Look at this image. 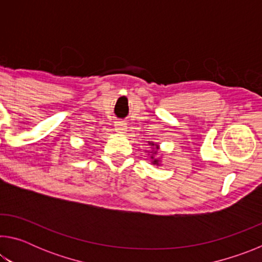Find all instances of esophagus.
Wrapping results in <instances>:
<instances>
[{
  "label": "esophagus",
  "instance_id": "1",
  "mask_svg": "<svg viewBox=\"0 0 262 262\" xmlns=\"http://www.w3.org/2000/svg\"><path fill=\"white\" fill-rule=\"evenodd\" d=\"M115 130H117L119 134H125L127 132V123L123 122V121H117L115 122Z\"/></svg>",
  "mask_w": 262,
  "mask_h": 262
}]
</instances>
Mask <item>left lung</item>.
<instances>
[{"instance_id":"left-lung-1","label":"left lung","mask_w":262,"mask_h":262,"mask_svg":"<svg viewBox=\"0 0 262 262\" xmlns=\"http://www.w3.org/2000/svg\"><path fill=\"white\" fill-rule=\"evenodd\" d=\"M149 144L151 145V147H155V151H151V156H150V158L152 159V164L154 165H159V164H161V159L159 158H155V155L157 154V150L159 149V145L158 144H155L154 142H149Z\"/></svg>"}]
</instances>
